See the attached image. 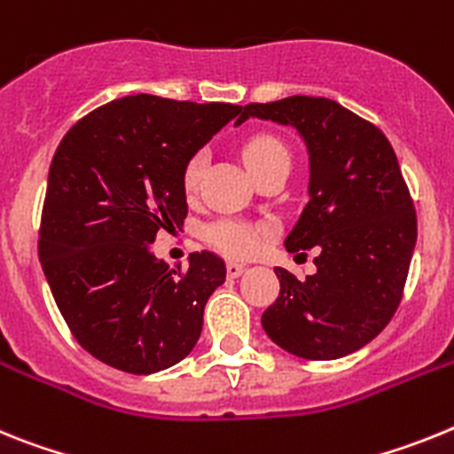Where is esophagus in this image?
<instances>
[{
  "instance_id": "esophagus-1",
  "label": "esophagus",
  "mask_w": 454,
  "mask_h": 454,
  "mask_svg": "<svg viewBox=\"0 0 454 454\" xmlns=\"http://www.w3.org/2000/svg\"><path fill=\"white\" fill-rule=\"evenodd\" d=\"M244 270H247V267L239 265V262H228V265H226V274L231 276V278H238V276L242 274Z\"/></svg>"
}]
</instances>
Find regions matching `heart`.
<instances>
[{
	"instance_id": "1",
	"label": "heart",
	"mask_w": 454,
	"mask_h": 454,
	"mask_svg": "<svg viewBox=\"0 0 454 454\" xmlns=\"http://www.w3.org/2000/svg\"><path fill=\"white\" fill-rule=\"evenodd\" d=\"M287 157V148L276 139L274 134L258 132L251 134L242 144V160L249 167V171L258 173L271 161ZM203 173V153H194L184 161L183 168V189L187 196H194ZM270 235V226L260 222H247L238 216H223L216 222L207 223L203 228V239L219 254L231 255V258H249L262 247V242Z\"/></svg>"
}]
</instances>
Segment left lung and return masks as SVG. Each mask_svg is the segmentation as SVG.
I'll return each mask as SVG.
<instances>
[{
    "label": "left lung",
    "instance_id": "left-lung-1",
    "mask_svg": "<svg viewBox=\"0 0 454 454\" xmlns=\"http://www.w3.org/2000/svg\"><path fill=\"white\" fill-rule=\"evenodd\" d=\"M249 116L293 125L309 148L310 200L286 249H315L313 276L276 267L281 293L262 313L267 336L294 356L329 361L380 336L402 301L416 210L391 141L329 98L251 102Z\"/></svg>",
    "mask_w": 454,
    "mask_h": 454
}]
</instances>
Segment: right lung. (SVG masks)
<instances>
[{
    "label": "right lung",
    "mask_w": 454,
    "mask_h": 454,
    "mask_svg": "<svg viewBox=\"0 0 454 454\" xmlns=\"http://www.w3.org/2000/svg\"><path fill=\"white\" fill-rule=\"evenodd\" d=\"M239 114L139 93L86 114L59 144L38 258L70 333L102 364L151 374L194 349L226 262L196 251L171 270L151 244L187 216L184 161Z\"/></svg>",
    "instance_id": "right-lung-1"
}]
</instances>
